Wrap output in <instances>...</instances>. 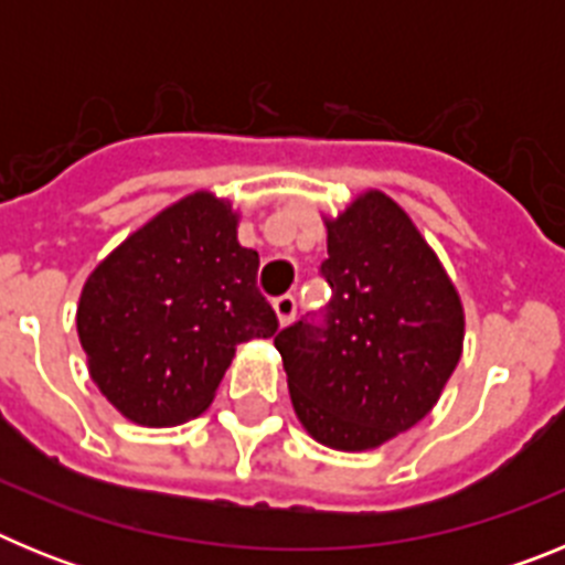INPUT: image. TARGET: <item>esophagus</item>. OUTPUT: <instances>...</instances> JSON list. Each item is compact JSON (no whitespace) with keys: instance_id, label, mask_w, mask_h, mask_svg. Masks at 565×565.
<instances>
[{"instance_id":"esophagus-1","label":"esophagus","mask_w":565,"mask_h":565,"mask_svg":"<svg viewBox=\"0 0 565 565\" xmlns=\"http://www.w3.org/2000/svg\"><path fill=\"white\" fill-rule=\"evenodd\" d=\"M274 311H277L279 326H291L294 317H297V299L291 294H282V297L274 299Z\"/></svg>"}]
</instances>
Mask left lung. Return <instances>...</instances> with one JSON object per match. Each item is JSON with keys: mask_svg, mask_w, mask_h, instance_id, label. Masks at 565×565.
Returning <instances> with one entry per match:
<instances>
[{"mask_svg": "<svg viewBox=\"0 0 565 565\" xmlns=\"http://www.w3.org/2000/svg\"><path fill=\"white\" fill-rule=\"evenodd\" d=\"M331 302L274 337L299 422L333 450H371L433 411L461 359L458 291L387 194L328 223Z\"/></svg>", "mask_w": 565, "mask_h": 565, "instance_id": "8db88e82", "label": "left lung"}]
</instances>
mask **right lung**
Masks as SVG:
<instances>
[{"mask_svg":"<svg viewBox=\"0 0 565 565\" xmlns=\"http://www.w3.org/2000/svg\"><path fill=\"white\" fill-rule=\"evenodd\" d=\"M237 214L198 192L129 234L84 282L78 339L98 391L135 424L172 427L212 404L234 348L279 322Z\"/></svg>","mask_w":565,"mask_h":565,"instance_id":"right-lung-1","label":"right lung"}]
</instances>
